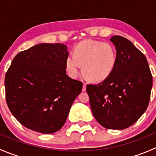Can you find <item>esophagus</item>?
I'll use <instances>...</instances> for the list:
<instances>
[{
  "label": "esophagus",
  "instance_id": "34e87169",
  "mask_svg": "<svg viewBox=\"0 0 156 156\" xmlns=\"http://www.w3.org/2000/svg\"><path fill=\"white\" fill-rule=\"evenodd\" d=\"M86 90V84L85 83H84V85H83V87H82V91H85Z\"/></svg>",
  "mask_w": 156,
  "mask_h": 156
}]
</instances>
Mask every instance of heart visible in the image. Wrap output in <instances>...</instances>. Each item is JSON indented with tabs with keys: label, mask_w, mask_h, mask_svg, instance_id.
<instances>
[{
	"label": "heart",
	"mask_w": 156,
	"mask_h": 156,
	"mask_svg": "<svg viewBox=\"0 0 156 156\" xmlns=\"http://www.w3.org/2000/svg\"><path fill=\"white\" fill-rule=\"evenodd\" d=\"M117 53L109 43L86 40L76 46L73 56L66 60V69L72 78H76L82 66L83 73L93 81H101L107 78L115 66Z\"/></svg>",
	"instance_id": "b5f03b06"
}]
</instances>
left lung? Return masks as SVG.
Returning a JSON list of instances; mask_svg holds the SVG:
<instances>
[{"label": "left lung", "mask_w": 156, "mask_h": 156, "mask_svg": "<svg viewBox=\"0 0 156 156\" xmlns=\"http://www.w3.org/2000/svg\"><path fill=\"white\" fill-rule=\"evenodd\" d=\"M117 61L111 75L97 84H87L90 105L103 127L123 130L145 112L150 100L152 76L147 59L131 42L115 35Z\"/></svg>", "instance_id": "obj_1"}]
</instances>
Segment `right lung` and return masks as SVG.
Returning a JSON list of instances; mask_svg holds the SVG:
<instances>
[{"instance_id": "right-lung-1", "label": "right lung", "mask_w": 156, "mask_h": 156, "mask_svg": "<svg viewBox=\"0 0 156 156\" xmlns=\"http://www.w3.org/2000/svg\"><path fill=\"white\" fill-rule=\"evenodd\" d=\"M67 47L38 44L19 53L5 75L6 100L14 117L27 128L53 133L64 125L81 81L66 75Z\"/></svg>"}]
</instances>
